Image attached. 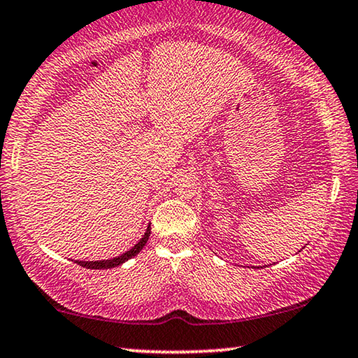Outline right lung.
Wrapping results in <instances>:
<instances>
[{"mask_svg": "<svg viewBox=\"0 0 358 358\" xmlns=\"http://www.w3.org/2000/svg\"><path fill=\"white\" fill-rule=\"evenodd\" d=\"M149 234H151V225L146 228V233L143 234V238L138 241L135 246H133L130 250H127L122 255H117L114 259H106V260H76V264L85 266V268H92V270H108V268H114V266H119L127 260H130L131 257H135V255L140 254V250L146 246L148 239H149Z\"/></svg>", "mask_w": 358, "mask_h": 358, "instance_id": "1", "label": "right lung"}]
</instances>
